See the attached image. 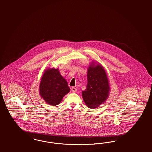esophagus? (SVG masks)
I'll list each match as a JSON object with an SVG mask.
<instances>
[{"label": "esophagus", "instance_id": "1", "mask_svg": "<svg viewBox=\"0 0 152 152\" xmlns=\"http://www.w3.org/2000/svg\"><path fill=\"white\" fill-rule=\"evenodd\" d=\"M71 91L73 92H76L77 88H75V87H72V88H71Z\"/></svg>", "mask_w": 152, "mask_h": 152}]
</instances>
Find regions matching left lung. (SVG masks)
Segmentation results:
<instances>
[{"label":"left lung","mask_w":152,"mask_h":152,"mask_svg":"<svg viewBox=\"0 0 152 152\" xmlns=\"http://www.w3.org/2000/svg\"><path fill=\"white\" fill-rule=\"evenodd\" d=\"M88 85L82 96L90 109H96L106 102L110 91L109 78L102 66L92 61L88 68Z\"/></svg>","instance_id":"1"}]
</instances>
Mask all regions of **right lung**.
<instances>
[{
  "instance_id": "1",
  "label": "right lung",
  "mask_w": 152,
  "mask_h": 152,
  "mask_svg": "<svg viewBox=\"0 0 152 152\" xmlns=\"http://www.w3.org/2000/svg\"><path fill=\"white\" fill-rule=\"evenodd\" d=\"M70 91L66 80L60 74L59 69L48 68L42 74L39 94L50 105L60 104L63 97Z\"/></svg>"
}]
</instances>
